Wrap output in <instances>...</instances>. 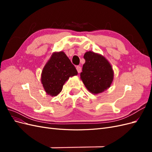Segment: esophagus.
Segmentation results:
<instances>
[{"label": "esophagus", "instance_id": "obj_1", "mask_svg": "<svg viewBox=\"0 0 152 152\" xmlns=\"http://www.w3.org/2000/svg\"><path fill=\"white\" fill-rule=\"evenodd\" d=\"M76 68H77V70L78 73H80V72H81V71H82V68H81L80 66H77L76 67Z\"/></svg>", "mask_w": 152, "mask_h": 152}]
</instances>
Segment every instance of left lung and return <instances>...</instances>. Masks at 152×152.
<instances>
[{
    "mask_svg": "<svg viewBox=\"0 0 152 152\" xmlns=\"http://www.w3.org/2000/svg\"><path fill=\"white\" fill-rule=\"evenodd\" d=\"M86 62L82 66L80 79L87 89L97 94L111 86L113 70L108 61L102 55L92 51L85 53Z\"/></svg>",
    "mask_w": 152,
    "mask_h": 152,
    "instance_id": "1",
    "label": "left lung"
}]
</instances>
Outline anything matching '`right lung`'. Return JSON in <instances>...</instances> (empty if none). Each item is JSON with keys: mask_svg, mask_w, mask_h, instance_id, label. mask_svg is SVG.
<instances>
[{"mask_svg": "<svg viewBox=\"0 0 152 152\" xmlns=\"http://www.w3.org/2000/svg\"><path fill=\"white\" fill-rule=\"evenodd\" d=\"M77 73L75 66L65 53L55 52L43 68L41 82L48 94L56 96L69 77L77 75Z\"/></svg>", "mask_w": 152, "mask_h": 152, "instance_id": "add662e5", "label": "right lung"}]
</instances>
